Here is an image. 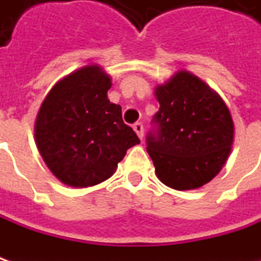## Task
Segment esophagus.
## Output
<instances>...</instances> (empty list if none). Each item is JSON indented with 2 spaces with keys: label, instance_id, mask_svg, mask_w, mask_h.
Instances as JSON below:
<instances>
[{
  "label": "esophagus",
  "instance_id": "1",
  "mask_svg": "<svg viewBox=\"0 0 261 261\" xmlns=\"http://www.w3.org/2000/svg\"><path fill=\"white\" fill-rule=\"evenodd\" d=\"M134 130L138 134V136H139L141 139L144 138V125H142L141 122H136L135 125H134Z\"/></svg>",
  "mask_w": 261,
  "mask_h": 261
}]
</instances>
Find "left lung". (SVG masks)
I'll use <instances>...</instances> for the list:
<instances>
[{
  "label": "left lung",
  "instance_id": "8db88e82",
  "mask_svg": "<svg viewBox=\"0 0 261 261\" xmlns=\"http://www.w3.org/2000/svg\"><path fill=\"white\" fill-rule=\"evenodd\" d=\"M160 110L146 135L155 174L168 187L192 190L209 183L225 164L234 122L222 98L186 71L155 88Z\"/></svg>",
  "mask_w": 261,
  "mask_h": 261
}]
</instances>
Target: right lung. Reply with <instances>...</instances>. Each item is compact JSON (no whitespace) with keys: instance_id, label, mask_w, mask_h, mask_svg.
Instances as JSON below:
<instances>
[{"instance_id":"right-lung-1","label":"right lung","mask_w":261,"mask_h":261,"mask_svg":"<svg viewBox=\"0 0 261 261\" xmlns=\"http://www.w3.org/2000/svg\"><path fill=\"white\" fill-rule=\"evenodd\" d=\"M110 76L95 65L58 81L35 123L37 149L54 174L68 186L88 187L115 173L139 138L122 119V107L107 98Z\"/></svg>"}]
</instances>
